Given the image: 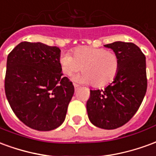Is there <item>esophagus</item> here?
Instances as JSON below:
<instances>
[{"mask_svg":"<svg viewBox=\"0 0 156 156\" xmlns=\"http://www.w3.org/2000/svg\"><path fill=\"white\" fill-rule=\"evenodd\" d=\"M73 86H74L75 91H77V90H78V88H79V86H78V84H76V83H74V84H73Z\"/></svg>","mask_w":156,"mask_h":156,"instance_id":"esophagus-1","label":"esophagus"}]
</instances>
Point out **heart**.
Here are the masks:
<instances>
[{"mask_svg": "<svg viewBox=\"0 0 156 156\" xmlns=\"http://www.w3.org/2000/svg\"><path fill=\"white\" fill-rule=\"evenodd\" d=\"M62 71L71 76L83 71L84 73L75 77L74 80L83 83H92L101 88L115 80L120 68V60L115 52L105 48L79 47L73 51V57L68 52L60 58Z\"/></svg>", "mask_w": 156, "mask_h": 156, "instance_id": "1", "label": "heart"}]
</instances>
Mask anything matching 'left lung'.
Returning <instances> with one entry per match:
<instances>
[{
  "label": "left lung",
  "instance_id": "8db88e82",
  "mask_svg": "<svg viewBox=\"0 0 156 156\" xmlns=\"http://www.w3.org/2000/svg\"><path fill=\"white\" fill-rule=\"evenodd\" d=\"M119 56L117 77L104 90H90L87 112L92 124L114 129L127 123L140 108L147 89L144 53L132 42L115 41L105 45Z\"/></svg>",
  "mask_w": 156,
  "mask_h": 156
}]
</instances>
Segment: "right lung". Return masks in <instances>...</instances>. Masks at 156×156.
<instances>
[{"mask_svg": "<svg viewBox=\"0 0 156 156\" xmlns=\"http://www.w3.org/2000/svg\"><path fill=\"white\" fill-rule=\"evenodd\" d=\"M60 54L57 47L22 41L7 57L6 98L19 119L37 130L59 127L74 94L73 83L62 78Z\"/></svg>", "mask_w": 156, "mask_h": 156, "instance_id": "obj_1", "label": "right lung"}]
</instances>
